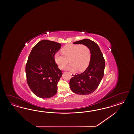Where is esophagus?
<instances>
[{"label": "esophagus", "mask_w": 134, "mask_h": 134, "mask_svg": "<svg viewBox=\"0 0 134 134\" xmlns=\"http://www.w3.org/2000/svg\"><path fill=\"white\" fill-rule=\"evenodd\" d=\"M70 75H71V76H72V77L75 76V74H74V73H70Z\"/></svg>", "instance_id": "1"}]
</instances>
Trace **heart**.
I'll return each mask as SVG.
<instances>
[{
  "label": "heart",
  "instance_id": "heart-1",
  "mask_svg": "<svg viewBox=\"0 0 134 134\" xmlns=\"http://www.w3.org/2000/svg\"><path fill=\"white\" fill-rule=\"evenodd\" d=\"M63 54L57 53L54 58L55 62L60 69L71 63L66 69L71 71L79 70L82 71L86 69L89 65L91 53L89 47L85 45L67 44L61 50Z\"/></svg>",
  "mask_w": 134,
  "mask_h": 134
}]
</instances>
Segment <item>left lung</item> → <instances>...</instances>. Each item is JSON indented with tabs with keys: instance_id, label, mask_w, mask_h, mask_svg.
<instances>
[{
	"instance_id": "8db88e82",
	"label": "left lung",
	"mask_w": 134,
	"mask_h": 134,
	"mask_svg": "<svg viewBox=\"0 0 134 134\" xmlns=\"http://www.w3.org/2000/svg\"><path fill=\"white\" fill-rule=\"evenodd\" d=\"M73 44L88 46L91 57L88 67L83 73L75 75L70 79L69 85L74 93L80 95H88L97 88L104 75L105 61L98 45L93 41L85 39Z\"/></svg>"
}]
</instances>
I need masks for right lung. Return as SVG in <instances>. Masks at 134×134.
<instances>
[{
	"mask_svg": "<svg viewBox=\"0 0 134 134\" xmlns=\"http://www.w3.org/2000/svg\"><path fill=\"white\" fill-rule=\"evenodd\" d=\"M61 44L43 40L32 49L25 66L26 81L29 88L37 97L49 98L55 95L57 83L62 76L54 60Z\"/></svg>",
	"mask_w": 134,
	"mask_h": 134,
	"instance_id": "right-lung-1",
	"label": "right lung"
}]
</instances>
